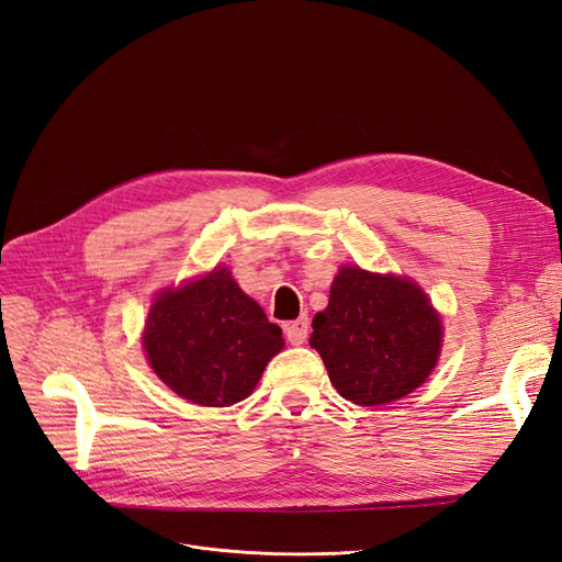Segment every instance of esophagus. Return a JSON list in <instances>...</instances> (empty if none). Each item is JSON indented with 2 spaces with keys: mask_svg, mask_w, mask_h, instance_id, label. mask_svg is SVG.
Returning <instances> with one entry per match:
<instances>
[{
  "mask_svg": "<svg viewBox=\"0 0 562 562\" xmlns=\"http://www.w3.org/2000/svg\"><path fill=\"white\" fill-rule=\"evenodd\" d=\"M307 334H311V322H307V317L289 322L284 327V336L289 342H292V346H301V342H305Z\"/></svg>",
  "mask_w": 562,
  "mask_h": 562,
  "instance_id": "obj_1",
  "label": "esophagus"
}]
</instances>
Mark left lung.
<instances>
[{"label": "left lung", "mask_w": 562, "mask_h": 562, "mask_svg": "<svg viewBox=\"0 0 562 562\" xmlns=\"http://www.w3.org/2000/svg\"><path fill=\"white\" fill-rule=\"evenodd\" d=\"M311 346L334 387L357 406H380L420 387L441 352V319L423 289L396 276L342 266Z\"/></svg>", "instance_id": "obj_1"}]
</instances>
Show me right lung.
Returning <instances> with one entry per match:
<instances>
[{
    "label": "right lung",
    "instance_id": "add662e5",
    "mask_svg": "<svg viewBox=\"0 0 562 562\" xmlns=\"http://www.w3.org/2000/svg\"><path fill=\"white\" fill-rule=\"evenodd\" d=\"M142 342L162 383L201 406L243 402L284 346L282 329L243 294L224 266L162 292Z\"/></svg>",
    "mask_w": 562,
    "mask_h": 562
}]
</instances>
